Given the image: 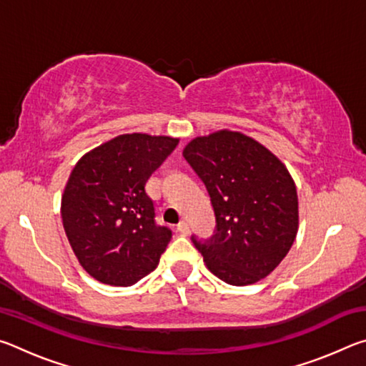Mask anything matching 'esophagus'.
Wrapping results in <instances>:
<instances>
[{
  "label": "esophagus",
  "mask_w": 366,
  "mask_h": 366,
  "mask_svg": "<svg viewBox=\"0 0 366 366\" xmlns=\"http://www.w3.org/2000/svg\"><path fill=\"white\" fill-rule=\"evenodd\" d=\"M177 231L181 232L182 235H187L190 232V227H189V222L187 221H181L177 224Z\"/></svg>",
  "instance_id": "34e87169"
}]
</instances>
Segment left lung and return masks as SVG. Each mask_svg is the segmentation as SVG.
Returning a JSON list of instances; mask_svg holds the SVG:
<instances>
[{
  "instance_id": "1",
  "label": "left lung",
  "mask_w": 366,
  "mask_h": 366,
  "mask_svg": "<svg viewBox=\"0 0 366 366\" xmlns=\"http://www.w3.org/2000/svg\"><path fill=\"white\" fill-rule=\"evenodd\" d=\"M182 154L205 182L216 216L213 239H194L207 268L231 286L263 280L299 231V198L286 164L255 139L227 129L195 137Z\"/></svg>"
}]
</instances>
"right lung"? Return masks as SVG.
<instances>
[{"mask_svg": "<svg viewBox=\"0 0 366 366\" xmlns=\"http://www.w3.org/2000/svg\"><path fill=\"white\" fill-rule=\"evenodd\" d=\"M169 135L122 134L85 153L61 197V218L82 268L127 287L157 268L172 234L154 222L145 184L174 150Z\"/></svg>", "mask_w": 366, "mask_h": 366, "instance_id": "1", "label": "right lung"}]
</instances>
